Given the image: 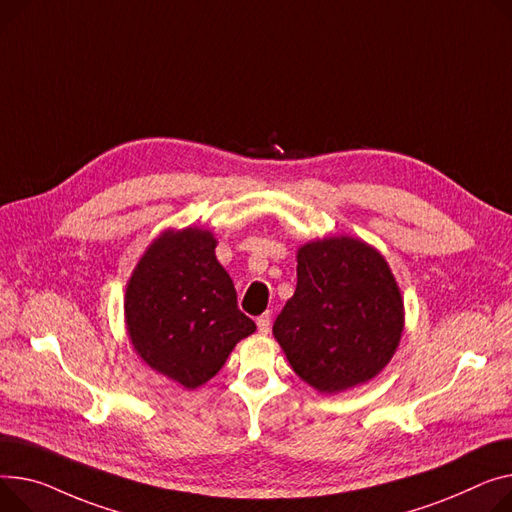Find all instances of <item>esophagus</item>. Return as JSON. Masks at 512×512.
<instances>
[{"label":"esophagus","mask_w":512,"mask_h":512,"mask_svg":"<svg viewBox=\"0 0 512 512\" xmlns=\"http://www.w3.org/2000/svg\"><path fill=\"white\" fill-rule=\"evenodd\" d=\"M269 327H271V319H269V315H261V317H257V329H259V333H261V335H265V333L269 331Z\"/></svg>","instance_id":"obj_1"}]
</instances>
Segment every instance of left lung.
Returning <instances> with one entry per match:
<instances>
[{
    "label": "left lung",
    "mask_w": 512,
    "mask_h": 512,
    "mask_svg": "<svg viewBox=\"0 0 512 512\" xmlns=\"http://www.w3.org/2000/svg\"><path fill=\"white\" fill-rule=\"evenodd\" d=\"M296 290L274 323L292 370L319 393L364 385L391 362L405 325L387 259L354 236L298 247Z\"/></svg>",
    "instance_id": "1"
}]
</instances>
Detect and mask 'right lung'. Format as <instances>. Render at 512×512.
Instances as JSON below:
<instances>
[{"instance_id":"right-lung-1","label":"right lung","mask_w":512,"mask_h":512,"mask_svg":"<svg viewBox=\"0 0 512 512\" xmlns=\"http://www.w3.org/2000/svg\"><path fill=\"white\" fill-rule=\"evenodd\" d=\"M216 236L168 228L150 243L125 288L131 346L152 370L185 389L208 383L255 323L216 259Z\"/></svg>"}]
</instances>
